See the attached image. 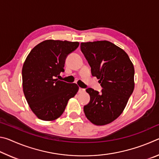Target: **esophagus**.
Here are the masks:
<instances>
[{"instance_id":"34e87169","label":"esophagus","mask_w":159,"mask_h":159,"mask_svg":"<svg viewBox=\"0 0 159 159\" xmlns=\"http://www.w3.org/2000/svg\"><path fill=\"white\" fill-rule=\"evenodd\" d=\"M79 93H83V92H85V89H83V88H79Z\"/></svg>"}]
</instances>
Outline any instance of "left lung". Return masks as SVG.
Masks as SVG:
<instances>
[{
	"label": "left lung",
	"mask_w": 159,
	"mask_h": 159,
	"mask_svg": "<svg viewBox=\"0 0 159 159\" xmlns=\"http://www.w3.org/2000/svg\"><path fill=\"white\" fill-rule=\"evenodd\" d=\"M80 50L102 88L101 93L86 89L90 100L85 115L93 124L107 125L121 114L133 92L134 66L127 53L109 41L81 43Z\"/></svg>",
	"instance_id": "1"
}]
</instances>
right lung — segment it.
I'll return each mask as SVG.
<instances>
[{
  "label": "right lung",
  "instance_id": "obj_1",
  "mask_svg": "<svg viewBox=\"0 0 159 159\" xmlns=\"http://www.w3.org/2000/svg\"><path fill=\"white\" fill-rule=\"evenodd\" d=\"M79 45V42L46 40L26 57L22 67L23 91L31 111L40 119H57L79 90L76 83L57 79L64 71L66 57Z\"/></svg>",
  "mask_w": 159,
  "mask_h": 159
}]
</instances>
